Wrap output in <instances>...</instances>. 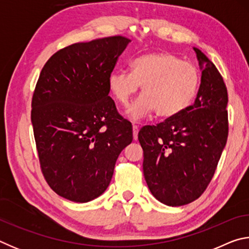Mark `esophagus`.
<instances>
[{
	"instance_id": "obj_1",
	"label": "esophagus",
	"mask_w": 249,
	"mask_h": 249,
	"mask_svg": "<svg viewBox=\"0 0 249 249\" xmlns=\"http://www.w3.org/2000/svg\"><path fill=\"white\" fill-rule=\"evenodd\" d=\"M138 130H140V128H138V126L137 125H133V137H134L135 141L137 140Z\"/></svg>"
}]
</instances>
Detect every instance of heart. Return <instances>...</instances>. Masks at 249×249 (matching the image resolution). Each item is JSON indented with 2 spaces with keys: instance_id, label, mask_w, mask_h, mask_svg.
Here are the masks:
<instances>
[{
  "instance_id": "obj_1",
  "label": "heart",
  "mask_w": 249,
  "mask_h": 249,
  "mask_svg": "<svg viewBox=\"0 0 249 249\" xmlns=\"http://www.w3.org/2000/svg\"><path fill=\"white\" fill-rule=\"evenodd\" d=\"M200 83L195 65L176 54L157 52L142 54L130 64V72L114 71L108 77V88L116 102L127 107L142 86V93L128 108L133 120L150 113L160 119H172L191 107Z\"/></svg>"
}]
</instances>
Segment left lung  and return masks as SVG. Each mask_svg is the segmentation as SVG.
<instances>
[{"mask_svg": "<svg viewBox=\"0 0 249 249\" xmlns=\"http://www.w3.org/2000/svg\"><path fill=\"white\" fill-rule=\"evenodd\" d=\"M202 69L193 105L180 115L144 126L138 141L142 170L153 196L161 203H191L208 188L229 136L227 89L216 67L193 48Z\"/></svg>", "mask_w": 249, "mask_h": 249, "instance_id": "obj_1", "label": "left lung"}]
</instances>
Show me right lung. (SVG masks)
Returning a JSON list of instances; mask_svg holds the SVG:
<instances>
[{"label":"right lung","mask_w":249,"mask_h":249,"mask_svg":"<svg viewBox=\"0 0 249 249\" xmlns=\"http://www.w3.org/2000/svg\"><path fill=\"white\" fill-rule=\"evenodd\" d=\"M129 39L112 36L58 50L41 69L32 99L40 169L49 187L84 203L111 182L130 122L108 96V77Z\"/></svg>","instance_id":"add662e5"}]
</instances>
